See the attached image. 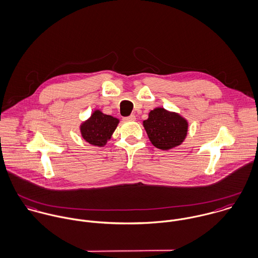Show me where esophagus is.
<instances>
[{
    "instance_id": "esophagus-1",
    "label": "esophagus",
    "mask_w": 258,
    "mask_h": 258,
    "mask_svg": "<svg viewBox=\"0 0 258 258\" xmlns=\"http://www.w3.org/2000/svg\"><path fill=\"white\" fill-rule=\"evenodd\" d=\"M123 120H125V121H134V120H136V115L135 114H131L128 116H125V117H123Z\"/></svg>"
}]
</instances>
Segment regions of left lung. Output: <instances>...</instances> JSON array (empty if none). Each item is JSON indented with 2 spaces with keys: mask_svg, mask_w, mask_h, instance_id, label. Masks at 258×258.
<instances>
[{
  "mask_svg": "<svg viewBox=\"0 0 258 258\" xmlns=\"http://www.w3.org/2000/svg\"><path fill=\"white\" fill-rule=\"evenodd\" d=\"M150 141L155 148L169 150L179 146L187 135V121L175 112L157 107L144 120Z\"/></svg>",
  "mask_w": 258,
  "mask_h": 258,
  "instance_id": "left-lung-1",
  "label": "left lung"
}]
</instances>
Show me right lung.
Instances as JSON below:
<instances>
[{
  "instance_id": "obj_1",
  "label": "right lung",
  "mask_w": 258,
  "mask_h": 258,
  "mask_svg": "<svg viewBox=\"0 0 258 258\" xmlns=\"http://www.w3.org/2000/svg\"><path fill=\"white\" fill-rule=\"evenodd\" d=\"M118 119L96 110L92 116L82 124L81 133L86 142L93 146L103 147L116 128Z\"/></svg>"
}]
</instances>
